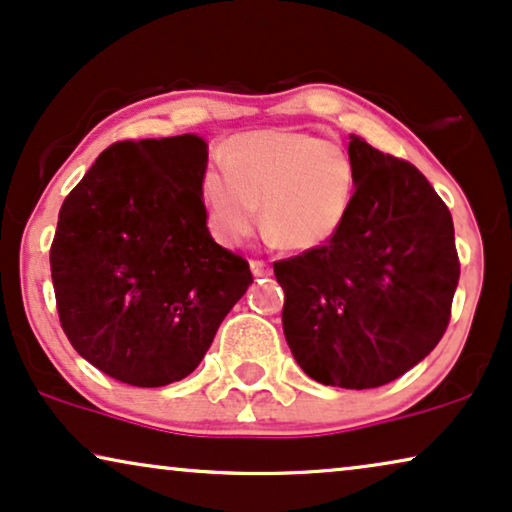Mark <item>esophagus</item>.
Wrapping results in <instances>:
<instances>
[{
	"label": "esophagus",
	"mask_w": 512,
	"mask_h": 512,
	"mask_svg": "<svg viewBox=\"0 0 512 512\" xmlns=\"http://www.w3.org/2000/svg\"><path fill=\"white\" fill-rule=\"evenodd\" d=\"M249 265H251V272H254L256 279H258V277H270V275H272L270 263H265V261H251Z\"/></svg>",
	"instance_id": "obj_1"
}]
</instances>
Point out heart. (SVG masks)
<instances>
[{
	"instance_id": "obj_1",
	"label": "heart",
	"mask_w": 512,
	"mask_h": 512,
	"mask_svg": "<svg viewBox=\"0 0 512 512\" xmlns=\"http://www.w3.org/2000/svg\"><path fill=\"white\" fill-rule=\"evenodd\" d=\"M223 167L202 174L209 223L223 242H240L258 223L279 247L317 249L338 235L352 209L359 172L347 149L312 132L265 130L233 137Z\"/></svg>"
}]
</instances>
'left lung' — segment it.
Masks as SVG:
<instances>
[{"label": "left lung", "mask_w": 512, "mask_h": 512, "mask_svg": "<svg viewBox=\"0 0 512 512\" xmlns=\"http://www.w3.org/2000/svg\"><path fill=\"white\" fill-rule=\"evenodd\" d=\"M359 181L338 235L275 263L298 366L326 387L375 389L443 338L459 284L452 214L415 165L349 137Z\"/></svg>", "instance_id": "left-lung-1"}]
</instances>
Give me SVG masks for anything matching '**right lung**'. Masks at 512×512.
Wrapping results in <instances>:
<instances>
[{
  "label": "right lung",
  "instance_id": "right-lung-1",
  "mask_svg": "<svg viewBox=\"0 0 512 512\" xmlns=\"http://www.w3.org/2000/svg\"><path fill=\"white\" fill-rule=\"evenodd\" d=\"M198 135L116 142L62 202L51 277L62 331L83 359L132 387L200 366L244 296L249 263L207 228Z\"/></svg>",
  "mask_w": 512,
  "mask_h": 512
}]
</instances>
